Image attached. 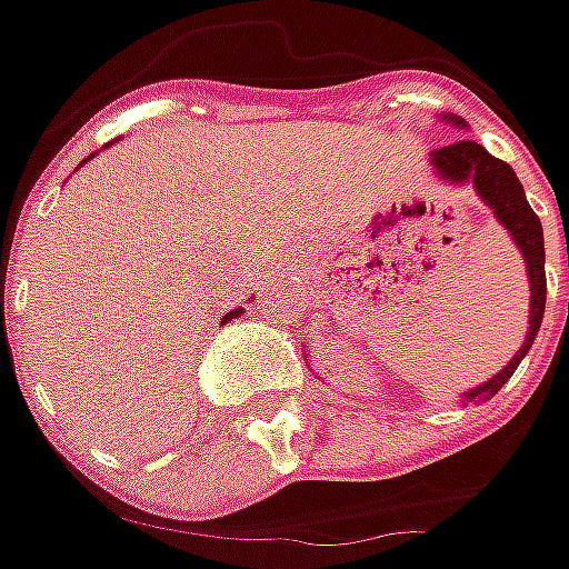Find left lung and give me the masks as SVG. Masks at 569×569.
Instances as JSON below:
<instances>
[{"label": "left lung", "instance_id": "obj_1", "mask_svg": "<svg viewBox=\"0 0 569 569\" xmlns=\"http://www.w3.org/2000/svg\"><path fill=\"white\" fill-rule=\"evenodd\" d=\"M440 120L466 129L462 117H449L447 113ZM430 167H433V177H440L449 187H466V183H471L475 192H478V199L491 208L493 218L503 224V230L510 233V240L516 243V250L522 252V259H526L529 295H532L529 297V332H526V341H522V348L516 351L510 363L497 377H491L488 382H481V386H475V389L459 396L466 405L488 402L491 396L500 392V386L513 377L516 367L529 355L538 329H541L545 297H548V281H545V230H541V221H538L532 206L526 202V189H522L519 177L513 173V167L507 164V161H500V158H493V154H488L485 144L471 142V139H462V142L456 144H443V148L430 151Z\"/></svg>", "mask_w": 569, "mask_h": 569}]
</instances>
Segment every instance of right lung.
Listing matches in <instances>:
<instances>
[{"label": "right lung", "mask_w": 569, "mask_h": 569, "mask_svg": "<svg viewBox=\"0 0 569 569\" xmlns=\"http://www.w3.org/2000/svg\"><path fill=\"white\" fill-rule=\"evenodd\" d=\"M110 144H113V142H110ZM91 158H94V154H88L84 161H91ZM84 161H81V164H84ZM240 313H243V307H237V310H230V313H224V319H221V322H230V319H237V317H240Z\"/></svg>", "instance_id": "add662e5"}]
</instances>
